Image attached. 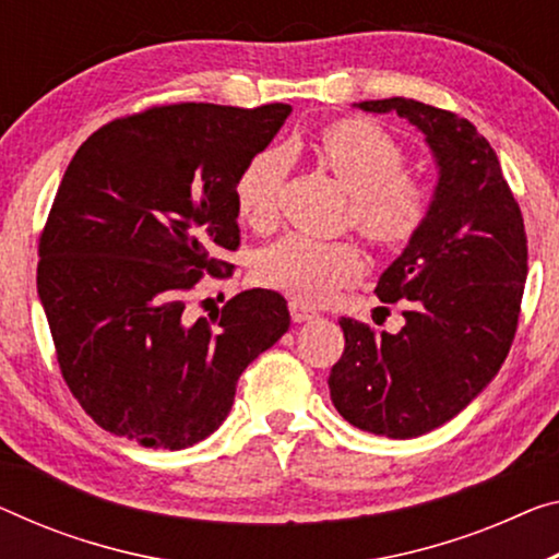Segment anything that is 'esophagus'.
<instances>
[{"instance_id": "34e87169", "label": "esophagus", "mask_w": 559, "mask_h": 559, "mask_svg": "<svg viewBox=\"0 0 559 559\" xmlns=\"http://www.w3.org/2000/svg\"><path fill=\"white\" fill-rule=\"evenodd\" d=\"M289 314H292V320H295L297 324L299 322H309V320H314V312L309 307H305L302 302H289Z\"/></svg>"}]
</instances>
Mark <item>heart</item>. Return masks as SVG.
<instances>
[{"label":"heart","instance_id":"b5f03b06","mask_svg":"<svg viewBox=\"0 0 559 559\" xmlns=\"http://www.w3.org/2000/svg\"><path fill=\"white\" fill-rule=\"evenodd\" d=\"M317 152L355 197L352 225L362 237L377 247H402L417 237L432 197L425 185L405 177V152L382 127L367 119H340L320 134ZM285 175L287 157L280 150H264L247 162L235 182V204L247 225L254 229L274 225ZM254 272L262 285L317 305L359 277L362 257L349 242L287 235L260 252Z\"/></svg>","mask_w":559,"mask_h":559}]
</instances>
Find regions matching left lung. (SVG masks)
<instances>
[{"label": "left lung", "mask_w": 559, "mask_h": 559, "mask_svg": "<svg viewBox=\"0 0 559 559\" xmlns=\"http://www.w3.org/2000/svg\"><path fill=\"white\" fill-rule=\"evenodd\" d=\"M397 111L425 134L437 165L427 222L382 272L377 297L405 305V328L374 334L342 317L345 352L330 397L365 432L409 440L457 417L508 357L527 280L522 212L475 124L392 97L355 105Z\"/></svg>", "instance_id": "1"}]
</instances>
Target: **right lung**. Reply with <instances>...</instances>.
<instances>
[{
	"label": "right lung",
	"instance_id": "1",
	"mask_svg": "<svg viewBox=\"0 0 559 559\" xmlns=\"http://www.w3.org/2000/svg\"><path fill=\"white\" fill-rule=\"evenodd\" d=\"M289 111L152 107L99 127L72 157L39 237L37 292L67 388L107 432L192 448L289 330L272 289L242 292L210 320L187 312L202 272L219 274L239 247L235 182Z\"/></svg>",
	"mask_w": 559,
	"mask_h": 559
}]
</instances>
